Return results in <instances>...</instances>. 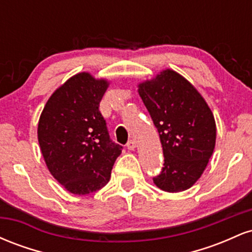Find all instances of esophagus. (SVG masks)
Instances as JSON below:
<instances>
[{"label": "esophagus", "mask_w": 252, "mask_h": 252, "mask_svg": "<svg viewBox=\"0 0 252 252\" xmlns=\"http://www.w3.org/2000/svg\"><path fill=\"white\" fill-rule=\"evenodd\" d=\"M126 148L129 150H134L136 148V141L135 140L128 141V143H126Z\"/></svg>", "instance_id": "obj_1"}]
</instances>
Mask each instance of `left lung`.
Segmentation results:
<instances>
[{"label": "left lung", "mask_w": 252, "mask_h": 252, "mask_svg": "<svg viewBox=\"0 0 252 252\" xmlns=\"http://www.w3.org/2000/svg\"><path fill=\"white\" fill-rule=\"evenodd\" d=\"M160 135L164 162L153 178L158 189L181 192L200 178L216 146V122L196 90L172 70L138 85Z\"/></svg>", "instance_id": "1"}]
</instances>
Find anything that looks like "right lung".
<instances>
[{
  "label": "right lung",
  "instance_id": "add662e5",
  "mask_svg": "<svg viewBox=\"0 0 252 252\" xmlns=\"http://www.w3.org/2000/svg\"><path fill=\"white\" fill-rule=\"evenodd\" d=\"M108 82L78 73L52 94L37 126L51 174L73 194H89L110 180L123 147L110 138L99 103Z\"/></svg>",
  "mask_w": 252,
  "mask_h": 252
}]
</instances>
